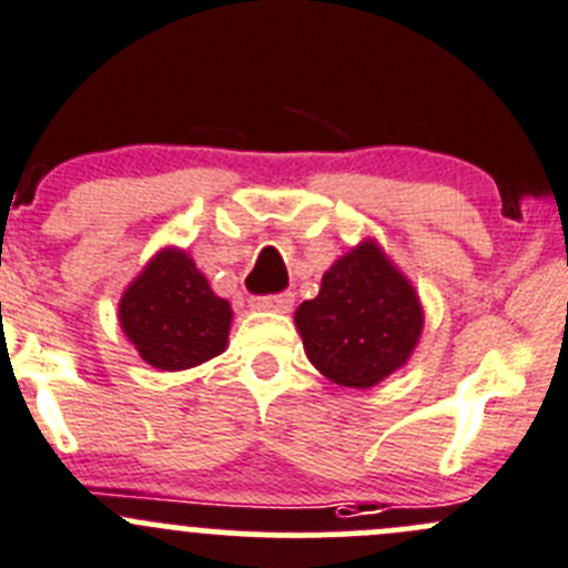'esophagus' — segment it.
Segmentation results:
<instances>
[{
  "label": "esophagus",
  "instance_id": "1",
  "mask_svg": "<svg viewBox=\"0 0 568 568\" xmlns=\"http://www.w3.org/2000/svg\"><path fill=\"white\" fill-rule=\"evenodd\" d=\"M255 311H272V313H288L291 305H294V294L285 291V294H272V296H255L250 302Z\"/></svg>",
  "mask_w": 568,
  "mask_h": 568
}]
</instances>
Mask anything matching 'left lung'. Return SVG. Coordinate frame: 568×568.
Returning a JSON list of instances; mask_svg holds the SVG:
<instances>
[{
	"label": "left lung",
	"instance_id": "obj_1",
	"mask_svg": "<svg viewBox=\"0 0 568 568\" xmlns=\"http://www.w3.org/2000/svg\"><path fill=\"white\" fill-rule=\"evenodd\" d=\"M294 324L318 374L371 390L409 363L426 313L379 242L363 239L326 268L318 296L296 307Z\"/></svg>",
	"mask_w": 568,
	"mask_h": 568
}]
</instances>
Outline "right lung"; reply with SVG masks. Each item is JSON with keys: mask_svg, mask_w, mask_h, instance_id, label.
I'll return each instance as SVG.
<instances>
[{"mask_svg": "<svg viewBox=\"0 0 568 568\" xmlns=\"http://www.w3.org/2000/svg\"><path fill=\"white\" fill-rule=\"evenodd\" d=\"M118 321L148 365L186 371L225 352L233 311L186 250L162 247L123 291Z\"/></svg>", "mask_w": 568, "mask_h": 568, "instance_id": "1", "label": "right lung"}]
</instances>
